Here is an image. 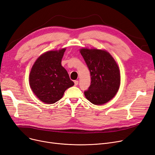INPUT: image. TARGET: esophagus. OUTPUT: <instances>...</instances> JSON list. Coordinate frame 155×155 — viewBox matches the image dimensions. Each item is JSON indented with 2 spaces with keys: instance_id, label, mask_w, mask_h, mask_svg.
<instances>
[{
  "instance_id": "1",
  "label": "esophagus",
  "mask_w": 155,
  "mask_h": 155,
  "mask_svg": "<svg viewBox=\"0 0 155 155\" xmlns=\"http://www.w3.org/2000/svg\"><path fill=\"white\" fill-rule=\"evenodd\" d=\"M74 85H75V86H77V85L78 84V81H74Z\"/></svg>"
}]
</instances>
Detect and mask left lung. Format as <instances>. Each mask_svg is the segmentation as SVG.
<instances>
[{
  "label": "left lung",
  "instance_id": "obj_1",
  "mask_svg": "<svg viewBox=\"0 0 155 155\" xmlns=\"http://www.w3.org/2000/svg\"><path fill=\"white\" fill-rule=\"evenodd\" d=\"M80 52L91 73V82L84 95L94 105H104L112 100L121 83L120 70L116 61L107 51L82 48Z\"/></svg>",
  "mask_w": 155,
  "mask_h": 155
}]
</instances>
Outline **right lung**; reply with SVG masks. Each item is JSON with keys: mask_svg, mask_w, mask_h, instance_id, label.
Returning a JSON list of instances; mask_svg holds the SVG:
<instances>
[{"mask_svg": "<svg viewBox=\"0 0 155 155\" xmlns=\"http://www.w3.org/2000/svg\"><path fill=\"white\" fill-rule=\"evenodd\" d=\"M66 48L51 50L40 55L29 74L30 87L37 98L47 104L61 100L65 91L74 85L61 65Z\"/></svg>", "mask_w": 155, "mask_h": 155, "instance_id": "obj_1", "label": "right lung"}]
</instances>
